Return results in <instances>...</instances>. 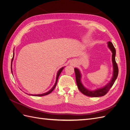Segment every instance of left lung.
I'll return each instance as SVG.
<instances>
[{"mask_svg": "<svg viewBox=\"0 0 130 130\" xmlns=\"http://www.w3.org/2000/svg\"><path fill=\"white\" fill-rule=\"evenodd\" d=\"M107 46L108 47L110 48L111 51L112 53V61L113 65V74L112 77L110 81L108 82L106 85L102 87L99 88V89H95L94 90H90L89 89H87V88H86L83 85L82 83V74L80 71H79V70L78 68H74V72L75 74H76V82L78 89L83 94H85V95L92 97H99L105 95L107 93V92L111 89V87L113 86V85L114 84L116 79L117 78V77H118V68L115 59L116 54V49L111 41H108L107 43Z\"/></svg>", "mask_w": 130, "mask_h": 130, "instance_id": "left-lung-1", "label": "left lung"}]
</instances>
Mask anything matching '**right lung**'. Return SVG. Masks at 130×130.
Returning a JSON list of instances; mask_svg holds the SVG:
<instances>
[{"label": "right lung", "mask_w": 130, "mask_h": 130, "mask_svg": "<svg viewBox=\"0 0 130 130\" xmlns=\"http://www.w3.org/2000/svg\"><path fill=\"white\" fill-rule=\"evenodd\" d=\"M13 57H14V50H13V58H12V61H11V72H12V73L13 74V72H12V61H13ZM64 69V67H62V68H61V69H60L59 70H58V72L57 73V76H56V83L55 84H54V85H53V86L51 88V90H50L48 92H47L46 93H42V94H29V95H32V96H37V97H41V96H44V95H47L50 93H51L53 91V90L55 89V87L56 86V85H57V81H58V77H59L60 74L61 73V72H62V71L63 70V69Z\"/></svg>", "instance_id": "obj_1"}]
</instances>
